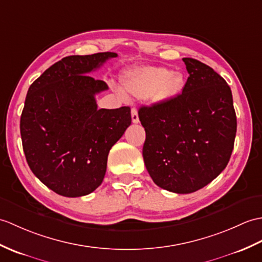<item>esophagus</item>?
<instances>
[{
	"mask_svg": "<svg viewBox=\"0 0 262 262\" xmlns=\"http://www.w3.org/2000/svg\"><path fill=\"white\" fill-rule=\"evenodd\" d=\"M132 120L134 124H137L139 123V118H138V113L135 108L132 109Z\"/></svg>",
	"mask_w": 262,
	"mask_h": 262,
	"instance_id": "esophagus-1",
	"label": "esophagus"
}]
</instances>
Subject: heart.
<instances>
[{"label": "heart", "mask_w": 262, "mask_h": 262, "mask_svg": "<svg viewBox=\"0 0 262 262\" xmlns=\"http://www.w3.org/2000/svg\"><path fill=\"white\" fill-rule=\"evenodd\" d=\"M186 86L183 72L165 67H143L133 70L124 78V88L138 99L167 102L179 97Z\"/></svg>", "instance_id": "obj_1"}]
</instances>
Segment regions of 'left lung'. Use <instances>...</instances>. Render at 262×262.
<instances>
[{"mask_svg":"<svg viewBox=\"0 0 262 262\" xmlns=\"http://www.w3.org/2000/svg\"><path fill=\"white\" fill-rule=\"evenodd\" d=\"M183 61L190 75L183 93L138 111L147 172L157 186L179 194L200 190L226 168L236 133L227 81L199 60Z\"/></svg>","mask_w":262,"mask_h":262,"instance_id":"obj_1","label":"left lung"}]
</instances>
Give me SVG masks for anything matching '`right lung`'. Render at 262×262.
Segmentation results:
<instances>
[{
    "mask_svg": "<svg viewBox=\"0 0 262 262\" xmlns=\"http://www.w3.org/2000/svg\"><path fill=\"white\" fill-rule=\"evenodd\" d=\"M115 52L69 56L30 86L21 115L23 151L33 174L59 195L83 196L105 178L109 150L132 124L130 108H97L107 83L88 74Z\"/></svg>",
    "mask_w": 262,
    "mask_h": 262,
    "instance_id": "right-lung-1",
    "label": "right lung"
}]
</instances>
